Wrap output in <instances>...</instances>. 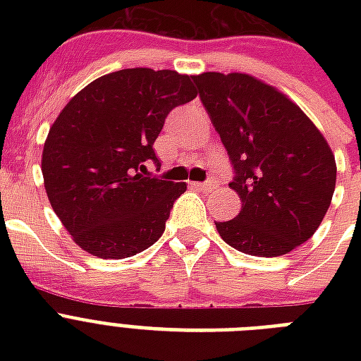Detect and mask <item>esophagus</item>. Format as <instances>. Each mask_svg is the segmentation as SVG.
<instances>
[{
	"label": "esophagus",
	"mask_w": 361,
	"mask_h": 361,
	"mask_svg": "<svg viewBox=\"0 0 361 361\" xmlns=\"http://www.w3.org/2000/svg\"><path fill=\"white\" fill-rule=\"evenodd\" d=\"M192 187H197V189H202V191H212L215 187L214 180H206V181H192Z\"/></svg>",
	"instance_id": "1"
}]
</instances>
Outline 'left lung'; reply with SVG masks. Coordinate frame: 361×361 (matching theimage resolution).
Returning <instances> with one entry per match:
<instances>
[{
    "mask_svg": "<svg viewBox=\"0 0 361 361\" xmlns=\"http://www.w3.org/2000/svg\"><path fill=\"white\" fill-rule=\"evenodd\" d=\"M228 152L241 212L215 223L221 238L252 257H281L319 228L336 191V157L290 99L241 73L192 76Z\"/></svg>",
    "mask_w": 361,
    "mask_h": 361,
    "instance_id": "obj_1",
    "label": "left lung"
}]
</instances>
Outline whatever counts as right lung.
<instances>
[{
	"label": "right lung",
	"mask_w": 361,
	"mask_h": 361,
	"mask_svg": "<svg viewBox=\"0 0 361 361\" xmlns=\"http://www.w3.org/2000/svg\"><path fill=\"white\" fill-rule=\"evenodd\" d=\"M197 97L192 76L123 69L71 99L42 149L48 200L75 243L93 257L127 258L163 236L187 185L147 178V161L172 109Z\"/></svg>",
	"instance_id": "obj_1"
}]
</instances>
